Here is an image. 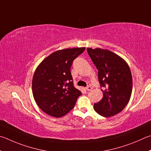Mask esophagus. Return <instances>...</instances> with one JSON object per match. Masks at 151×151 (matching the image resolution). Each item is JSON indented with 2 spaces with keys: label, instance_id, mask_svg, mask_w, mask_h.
<instances>
[{
  "label": "esophagus",
  "instance_id": "1",
  "mask_svg": "<svg viewBox=\"0 0 151 151\" xmlns=\"http://www.w3.org/2000/svg\"><path fill=\"white\" fill-rule=\"evenodd\" d=\"M86 89L87 91H91L92 90V88L91 86H88L87 88H86Z\"/></svg>",
  "mask_w": 151,
  "mask_h": 151
}]
</instances>
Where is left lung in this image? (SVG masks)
Listing matches in <instances>:
<instances>
[{"label": "left lung", "mask_w": 151, "mask_h": 151, "mask_svg": "<svg viewBox=\"0 0 151 151\" xmlns=\"http://www.w3.org/2000/svg\"><path fill=\"white\" fill-rule=\"evenodd\" d=\"M98 70L103 98L93 105L100 115L109 117L122 111L129 101L133 87L130 68L126 61L109 50L87 47Z\"/></svg>", "instance_id": "8db88e82"}]
</instances>
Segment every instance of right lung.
Returning a JSON list of instances; mask_svg holds the SVG:
<instances>
[{
  "instance_id": "1",
  "label": "right lung",
  "mask_w": 151,
  "mask_h": 151,
  "mask_svg": "<svg viewBox=\"0 0 151 151\" xmlns=\"http://www.w3.org/2000/svg\"><path fill=\"white\" fill-rule=\"evenodd\" d=\"M86 47H73L53 52L36 68L32 93L38 107L52 117L65 115L75 106L81 91L73 87L70 68Z\"/></svg>"
}]
</instances>
